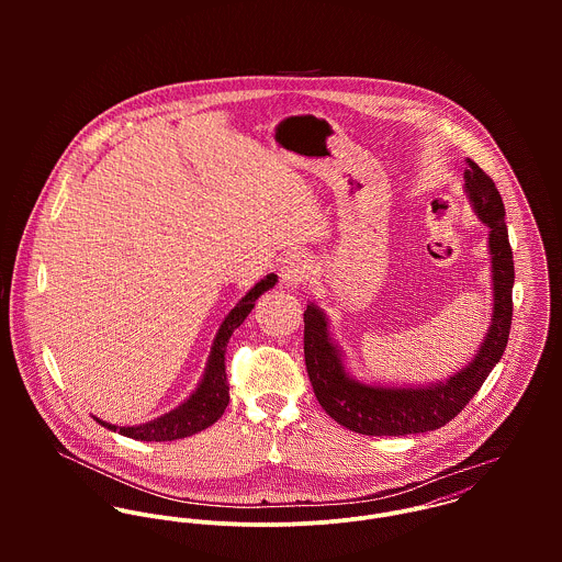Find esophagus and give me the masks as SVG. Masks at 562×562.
Returning a JSON list of instances; mask_svg holds the SVG:
<instances>
[{"label":"esophagus","instance_id":"esophagus-1","mask_svg":"<svg viewBox=\"0 0 562 562\" xmlns=\"http://www.w3.org/2000/svg\"><path fill=\"white\" fill-rule=\"evenodd\" d=\"M312 274V259L305 252H290L281 261V279L290 288H299Z\"/></svg>","mask_w":562,"mask_h":562}]
</instances>
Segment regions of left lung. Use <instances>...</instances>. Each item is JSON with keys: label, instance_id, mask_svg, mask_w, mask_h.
I'll list each match as a JSON object with an SVG mask.
<instances>
[{"label": "left lung", "instance_id": "1", "mask_svg": "<svg viewBox=\"0 0 562 562\" xmlns=\"http://www.w3.org/2000/svg\"><path fill=\"white\" fill-rule=\"evenodd\" d=\"M465 188L476 214L488 227L493 272V318L479 355L461 372L435 387H374L352 381L339 350L326 333L324 314L316 305L305 312V363L322 408L341 426L361 435L401 437L441 428L454 419L502 359L513 321V248L504 223V203L493 179L474 160H465Z\"/></svg>", "mask_w": 562, "mask_h": 562}]
</instances>
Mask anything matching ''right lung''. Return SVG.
Returning a JSON list of instances; mask_svg holds the SVG:
<instances>
[{
	"label": "right lung",
	"mask_w": 562,
	"mask_h": 562,
	"mask_svg": "<svg viewBox=\"0 0 562 562\" xmlns=\"http://www.w3.org/2000/svg\"><path fill=\"white\" fill-rule=\"evenodd\" d=\"M274 283H277V274H268L266 279H261L221 324L214 346H212L205 376H203L201 385L196 387V392L190 396V401L183 402L181 406H177L175 411L161 415L158 419H154L149 424H140V426H121L119 428V426L101 422L97 417L94 419L114 432L119 430L121 435L140 439V441H175V439L190 437V435L212 426L225 413V408L229 404V381H227V366H225L229 337L234 335V330L240 326L244 318L250 314V310L255 307V301L266 290L274 288Z\"/></svg>",
	"instance_id": "right-lung-1"
}]
</instances>
